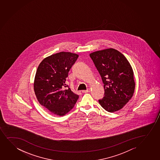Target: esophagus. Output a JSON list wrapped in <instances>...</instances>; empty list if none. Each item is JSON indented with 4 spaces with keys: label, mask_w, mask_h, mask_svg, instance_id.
Masks as SVG:
<instances>
[{
    "label": "esophagus",
    "mask_w": 160,
    "mask_h": 160,
    "mask_svg": "<svg viewBox=\"0 0 160 160\" xmlns=\"http://www.w3.org/2000/svg\"><path fill=\"white\" fill-rule=\"evenodd\" d=\"M90 92V89H87V90H83L82 91V93H88V92Z\"/></svg>",
    "instance_id": "1"
}]
</instances>
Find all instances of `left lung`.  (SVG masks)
Returning <instances> with one entry per match:
<instances>
[{
  "label": "left lung",
  "mask_w": 160,
  "mask_h": 160,
  "mask_svg": "<svg viewBox=\"0 0 160 160\" xmlns=\"http://www.w3.org/2000/svg\"><path fill=\"white\" fill-rule=\"evenodd\" d=\"M102 77L104 97L100 105L110 112H116L132 97L135 82L133 72L127 58L120 52L110 48L89 54Z\"/></svg>",
  "instance_id": "8db88e82"
}]
</instances>
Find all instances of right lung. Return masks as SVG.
<instances>
[{
    "label": "right lung",
    "mask_w": 160,
    "mask_h": 160,
    "mask_svg": "<svg viewBox=\"0 0 160 160\" xmlns=\"http://www.w3.org/2000/svg\"><path fill=\"white\" fill-rule=\"evenodd\" d=\"M78 57L70 52L52 55L43 60L36 71L33 88L38 101L59 116L70 111L79 98L65 83L69 71Z\"/></svg>",
    "instance_id": "1"
}]
</instances>
